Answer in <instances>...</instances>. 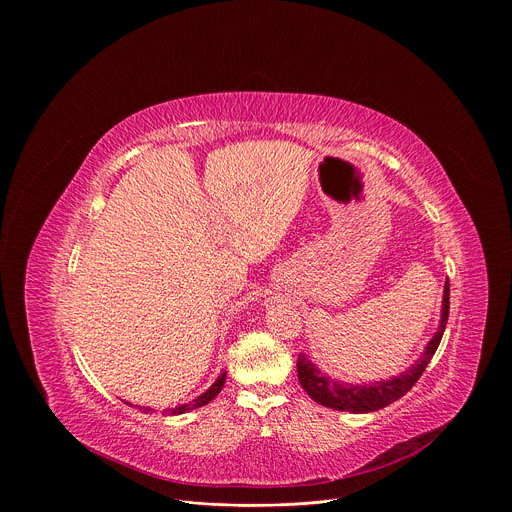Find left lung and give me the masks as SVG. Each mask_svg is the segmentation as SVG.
Segmentation results:
<instances>
[{
	"instance_id": "1",
	"label": "left lung",
	"mask_w": 512,
	"mask_h": 512,
	"mask_svg": "<svg viewBox=\"0 0 512 512\" xmlns=\"http://www.w3.org/2000/svg\"><path fill=\"white\" fill-rule=\"evenodd\" d=\"M450 314V281L444 285V300H442V316L437 332L431 336L427 346L423 348L421 356L411 364V367L397 377L381 379L375 383H342L332 379L330 375L322 373L316 364L302 352L298 356V379L302 389L320 405L336 409V411H350V413H371L391 405L393 401L401 399L423 375L425 367L429 364L431 356L435 354L437 346L442 342L446 324Z\"/></svg>"
}]
</instances>
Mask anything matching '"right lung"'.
<instances>
[{"label":"right lung","mask_w":512,"mask_h":512,"mask_svg":"<svg viewBox=\"0 0 512 512\" xmlns=\"http://www.w3.org/2000/svg\"><path fill=\"white\" fill-rule=\"evenodd\" d=\"M225 379H227V373L223 371L221 375H218V379L210 385V389H206L202 395H198L196 399H192V401H188V403H184V405H178V407H174V409H166V413L182 415V413H188V411H192V409H198V407L210 403L218 393H221V389H223V385H225ZM127 405H131V403H127ZM143 409H145V407H143ZM145 411H152V409H145Z\"/></svg>","instance_id":"1"}]
</instances>
